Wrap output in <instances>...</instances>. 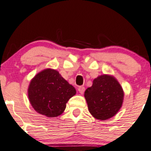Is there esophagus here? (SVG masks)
<instances>
[{
    "label": "esophagus",
    "mask_w": 151,
    "mask_h": 151,
    "mask_svg": "<svg viewBox=\"0 0 151 151\" xmlns=\"http://www.w3.org/2000/svg\"><path fill=\"white\" fill-rule=\"evenodd\" d=\"M78 91L79 93L82 94L84 92V91H85V88H84V87H82V86H81V87H78Z\"/></svg>",
    "instance_id": "esophagus-1"
}]
</instances>
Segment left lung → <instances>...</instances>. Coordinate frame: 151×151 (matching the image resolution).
I'll list each match as a JSON object with an SVG mask.
<instances>
[{"label": "left lung", "instance_id": "left-lung-1", "mask_svg": "<svg viewBox=\"0 0 151 151\" xmlns=\"http://www.w3.org/2000/svg\"><path fill=\"white\" fill-rule=\"evenodd\" d=\"M122 88L113 77L101 75L84 92L89 112L97 120L111 118L118 112L123 101Z\"/></svg>", "mask_w": 151, "mask_h": 151}]
</instances>
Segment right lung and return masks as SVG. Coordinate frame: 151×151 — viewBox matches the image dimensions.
<instances>
[{
    "label": "right lung",
    "instance_id": "add662e5",
    "mask_svg": "<svg viewBox=\"0 0 151 151\" xmlns=\"http://www.w3.org/2000/svg\"><path fill=\"white\" fill-rule=\"evenodd\" d=\"M29 99L36 112L46 117L60 115L68 100L76 94V89L57 71L47 69L37 74L31 81Z\"/></svg>",
    "mask_w": 151,
    "mask_h": 151
}]
</instances>
